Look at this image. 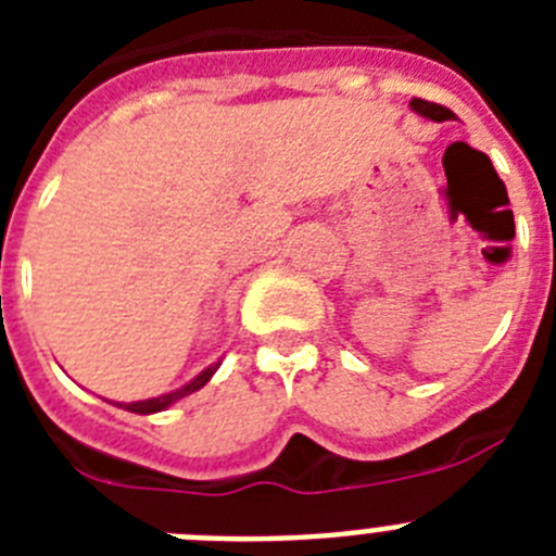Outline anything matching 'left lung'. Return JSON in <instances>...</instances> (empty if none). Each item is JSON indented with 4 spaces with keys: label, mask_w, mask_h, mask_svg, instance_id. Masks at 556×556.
I'll return each instance as SVG.
<instances>
[{
    "label": "left lung",
    "mask_w": 556,
    "mask_h": 556,
    "mask_svg": "<svg viewBox=\"0 0 556 556\" xmlns=\"http://www.w3.org/2000/svg\"><path fill=\"white\" fill-rule=\"evenodd\" d=\"M412 111L420 113V116H426V119H434V122H445V119H456L454 111H448L445 105H437V102H429V100H412L409 102Z\"/></svg>",
    "instance_id": "left-lung-1"
}]
</instances>
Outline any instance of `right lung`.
Returning a JSON list of instances; mask_svg holds the SVG:
<instances>
[{
	"label": "right lung",
	"mask_w": 556,
	"mask_h": 556,
	"mask_svg": "<svg viewBox=\"0 0 556 556\" xmlns=\"http://www.w3.org/2000/svg\"><path fill=\"white\" fill-rule=\"evenodd\" d=\"M217 367H219V362L217 365L205 367L198 378H191L189 384L180 387V390H175V392H166V395H159V397H147V401H136V404H116V406H122V409H127V412H136V415H152V412H161V409H166V406L175 404V401H180V397L191 395V392H198L200 387L208 384L211 376L217 372Z\"/></svg>",
	"instance_id": "right-lung-1"
}]
</instances>
